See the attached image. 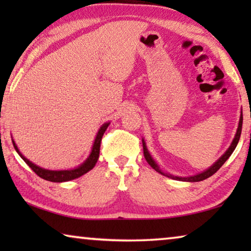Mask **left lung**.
<instances>
[{
  "instance_id": "obj_1",
  "label": "left lung",
  "mask_w": 251,
  "mask_h": 251,
  "mask_svg": "<svg viewBox=\"0 0 251 251\" xmlns=\"http://www.w3.org/2000/svg\"><path fill=\"white\" fill-rule=\"evenodd\" d=\"M242 111H241V115H240V120H239V125H238V129H236V132H235V136L234 138H233L231 145L227 150L225 151V153L223 154V155L219 157V159L216 161V162L212 164L208 168V169H205L203 171H201V173H199L197 175H193V176H187V177H180V176H174V175H171L169 173H166V171H163L161 169V167L159 164L156 163V161L154 160V157L152 156V154L150 153L149 149H147L146 146V143H145V139L143 138V149H144V156H145V159L147 162L151 167L153 168L154 170L157 171V173L163 175V176L166 177H169L171 179H175V180H181V181H190V183H195V181H201V180H204L209 178L210 176H212L215 173H217L219 168H221L223 164L226 162V160L228 159L229 156H231V154L234 152L236 145H238L239 143V139H240V136H241V130H242Z\"/></svg>"
}]
</instances>
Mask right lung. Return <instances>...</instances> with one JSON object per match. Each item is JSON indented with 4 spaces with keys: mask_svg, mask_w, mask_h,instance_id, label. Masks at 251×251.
<instances>
[{
    "mask_svg": "<svg viewBox=\"0 0 251 251\" xmlns=\"http://www.w3.org/2000/svg\"><path fill=\"white\" fill-rule=\"evenodd\" d=\"M109 125H111V122H105L104 125L99 128L97 135H96V138L94 140V144H92L90 154H89L87 159H85L83 162L80 164V166L75 167V168H73V169H64V170L44 169V168L37 166V164H35V163H33L32 161H29L26 156H24L13 139H12V144H13V147H15L16 152L19 154V156L22 157L24 161H25L26 164H28V167L37 175V176H40L41 178H43V179H46V180L53 181V183H63V181L73 180V179H75V178L83 176L84 174H87L88 171H90L92 168L96 166V163H97L98 157H99V151H100L101 138H102V136H104V132L106 131V129L108 128Z\"/></svg>",
    "mask_w": 251,
    "mask_h": 251,
    "instance_id": "right-lung-1",
    "label": "right lung"
}]
</instances>
